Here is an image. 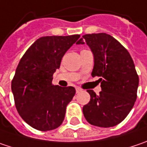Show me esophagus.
Listing matches in <instances>:
<instances>
[{
  "label": "esophagus",
  "mask_w": 147,
  "mask_h": 147,
  "mask_svg": "<svg viewBox=\"0 0 147 147\" xmlns=\"http://www.w3.org/2000/svg\"><path fill=\"white\" fill-rule=\"evenodd\" d=\"M76 93H79V92H81L82 91V89L80 88V87H76Z\"/></svg>",
  "instance_id": "34e87169"
}]
</instances>
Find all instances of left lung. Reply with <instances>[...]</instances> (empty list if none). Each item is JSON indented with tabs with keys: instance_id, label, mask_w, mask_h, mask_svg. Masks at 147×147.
<instances>
[{
	"instance_id": "obj_1",
	"label": "left lung",
	"mask_w": 147,
	"mask_h": 147,
	"mask_svg": "<svg viewBox=\"0 0 147 147\" xmlns=\"http://www.w3.org/2000/svg\"><path fill=\"white\" fill-rule=\"evenodd\" d=\"M91 48L94 56L92 76H100L101 91L91 96L83 107L86 120L93 125L111 127L121 123L133 107L139 77L131 55L118 40L106 33L86 34L76 44Z\"/></svg>"
}]
</instances>
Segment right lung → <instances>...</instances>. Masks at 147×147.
Here are the masks:
<instances>
[{
	"label": "right lung",
	"mask_w": 147,
	"mask_h": 147,
	"mask_svg": "<svg viewBox=\"0 0 147 147\" xmlns=\"http://www.w3.org/2000/svg\"><path fill=\"white\" fill-rule=\"evenodd\" d=\"M80 35L43 36L22 57L11 82L15 105L19 115L31 127L47 131L64 121L65 109L76 94L73 86L52 84L65 53Z\"/></svg>",
	"instance_id": "1"
}]
</instances>
